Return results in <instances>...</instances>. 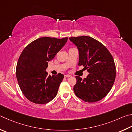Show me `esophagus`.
Here are the masks:
<instances>
[{
    "instance_id": "esophagus-1",
    "label": "esophagus",
    "mask_w": 132,
    "mask_h": 132,
    "mask_svg": "<svg viewBox=\"0 0 132 132\" xmlns=\"http://www.w3.org/2000/svg\"><path fill=\"white\" fill-rule=\"evenodd\" d=\"M71 75H68V74H67V75H64V77L65 78H69V77H71Z\"/></svg>"
}]
</instances>
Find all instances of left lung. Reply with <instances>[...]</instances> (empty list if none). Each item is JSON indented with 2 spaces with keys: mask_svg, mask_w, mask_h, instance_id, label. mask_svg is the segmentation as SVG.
I'll return each instance as SVG.
<instances>
[{
  "mask_svg": "<svg viewBox=\"0 0 132 132\" xmlns=\"http://www.w3.org/2000/svg\"><path fill=\"white\" fill-rule=\"evenodd\" d=\"M77 46L79 53V65L89 72L82 79L76 76L73 87L75 95L85 102L101 100L111 89L116 77V67L112 55L105 46L90 36L69 38Z\"/></svg>",
  "mask_w": 132,
  "mask_h": 132,
  "instance_id": "left-lung-1",
  "label": "left lung"
}]
</instances>
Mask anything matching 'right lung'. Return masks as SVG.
<instances>
[{
  "mask_svg": "<svg viewBox=\"0 0 132 132\" xmlns=\"http://www.w3.org/2000/svg\"><path fill=\"white\" fill-rule=\"evenodd\" d=\"M67 40L42 37L23 50L17 62L16 77L21 90L31 102L44 104L56 96L64 75H48L46 70L48 61L54 59Z\"/></svg>",
  "mask_w": 132,
  "mask_h": 132,
  "instance_id": "right-lung-1",
  "label": "right lung"
}]
</instances>
